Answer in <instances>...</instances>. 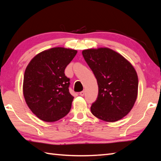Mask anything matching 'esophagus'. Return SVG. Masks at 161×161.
I'll list each match as a JSON object with an SVG mask.
<instances>
[{
	"instance_id": "esophagus-1",
	"label": "esophagus",
	"mask_w": 161,
	"mask_h": 161,
	"mask_svg": "<svg viewBox=\"0 0 161 161\" xmlns=\"http://www.w3.org/2000/svg\"><path fill=\"white\" fill-rule=\"evenodd\" d=\"M80 95H81V96H84V91H81L80 93Z\"/></svg>"
}]
</instances>
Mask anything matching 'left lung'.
<instances>
[{"label":"left lung","instance_id":"1","mask_svg":"<svg viewBox=\"0 0 161 161\" xmlns=\"http://www.w3.org/2000/svg\"><path fill=\"white\" fill-rule=\"evenodd\" d=\"M98 84V95L91 107L95 117L118 121L127 115L138 96V79L135 68L120 54L108 47L82 51Z\"/></svg>","mask_w":161,"mask_h":161}]
</instances>
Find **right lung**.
I'll return each mask as SVG.
<instances>
[{"instance_id":"add662e5","label":"right lung","mask_w":161,"mask_h":161,"mask_svg":"<svg viewBox=\"0 0 161 161\" xmlns=\"http://www.w3.org/2000/svg\"><path fill=\"white\" fill-rule=\"evenodd\" d=\"M77 51L57 47L39 53L24 73L23 92L26 104L43 121L59 120L69 113L74 97L68 87L65 68Z\"/></svg>"}]
</instances>
